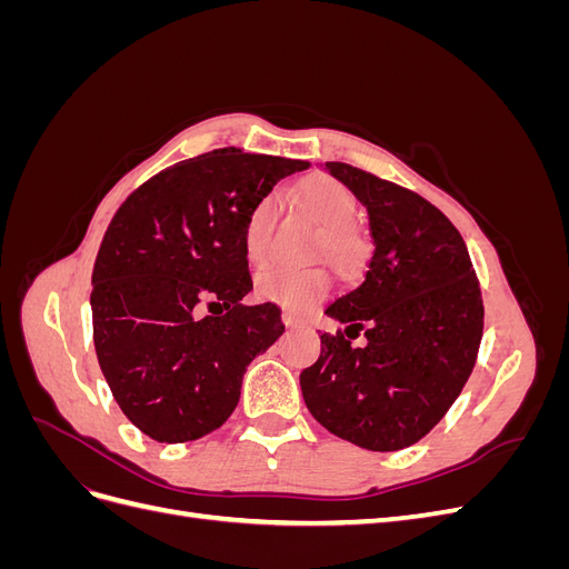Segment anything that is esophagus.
Here are the masks:
<instances>
[{
	"instance_id": "34e87169",
	"label": "esophagus",
	"mask_w": 569,
	"mask_h": 569,
	"mask_svg": "<svg viewBox=\"0 0 569 569\" xmlns=\"http://www.w3.org/2000/svg\"><path fill=\"white\" fill-rule=\"evenodd\" d=\"M282 322H284L287 327H301V318H297L295 313H289V311L282 313Z\"/></svg>"
}]
</instances>
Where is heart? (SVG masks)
I'll list each match as a JSON object with an SVG mask.
<instances>
[{
    "label": "heart",
    "instance_id": "b5f03b06",
    "mask_svg": "<svg viewBox=\"0 0 569 569\" xmlns=\"http://www.w3.org/2000/svg\"><path fill=\"white\" fill-rule=\"evenodd\" d=\"M297 199L320 222L318 253L327 258V263L343 278H351L363 268L368 239L351 222L358 209L351 189L330 176H313L299 184ZM272 228L274 197L266 194L251 206L244 220L242 244L251 266H263L270 258ZM327 287H330V280L320 268L274 266L258 274L256 297L291 308V311H308L327 295Z\"/></svg>",
    "mask_w": 569,
    "mask_h": 569
}]
</instances>
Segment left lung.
<instances>
[{
  "mask_svg": "<svg viewBox=\"0 0 569 569\" xmlns=\"http://www.w3.org/2000/svg\"><path fill=\"white\" fill-rule=\"evenodd\" d=\"M370 216L366 278L327 306L347 327L322 332L301 372L303 401L332 435L368 451L420 441L475 368L485 303L468 247L435 203L349 163L327 161ZM367 337L363 348L350 339Z\"/></svg>",
  "mask_w": 569,
  "mask_h": 569,
  "instance_id": "8db88e82",
  "label": "left lung"
}]
</instances>
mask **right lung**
<instances>
[{
    "label": "right lung",
    "mask_w": 569,
    "mask_h": 569,
    "mask_svg": "<svg viewBox=\"0 0 569 569\" xmlns=\"http://www.w3.org/2000/svg\"><path fill=\"white\" fill-rule=\"evenodd\" d=\"M308 166L216 149L149 178L111 218L92 270L94 349L116 403L153 441L218 429L247 366L284 332L278 306L242 303V232L251 206Z\"/></svg>",
    "instance_id": "obj_1"
}]
</instances>
